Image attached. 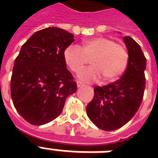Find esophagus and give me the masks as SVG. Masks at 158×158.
Returning <instances> with one entry per match:
<instances>
[{"label": "esophagus", "instance_id": "34e87169", "mask_svg": "<svg viewBox=\"0 0 158 158\" xmlns=\"http://www.w3.org/2000/svg\"><path fill=\"white\" fill-rule=\"evenodd\" d=\"M77 86H78V88H80L81 86H83V84L80 81H77Z\"/></svg>", "mask_w": 158, "mask_h": 158}]
</instances>
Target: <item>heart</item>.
I'll return each mask as SVG.
<instances>
[{"instance_id": "1", "label": "heart", "mask_w": 158, "mask_h": 158, "mask_svg": "<svg viewBox=\"0 0 158 158\" xmlns=\"http://www.w3.org/2000/svg\"><path fill=\"white\" fill-rule=\"evenodd\" d=\"M88 58H92V66L79 72V79L92 82L99 81L103 77L105 81L110 82L125 71L128 54L122 45L104 37L84 40L81 47L70 45L64 52V62L73 72L79 71L88 62Z\"/></svg>"}]
</instances>
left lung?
<instances>
[{"label": "left lung", "mask_w": 158, "mask_h": 158, "mask_svg": "<svg viewBox=\"0 0 158 158\" xmlns=\"http://www.w3.org/2000/svg\"><path fill=\"white\" fill-rule=\"evenodd\" d=\"M129 61L122 77L103 87L94 88V97L86 111L92 122L106 131L129 122L139 110L145 89L146 58L140 46L129 36L123 38Z\"/></svg>", "instance_id": "8db88e82"}]
</instances>
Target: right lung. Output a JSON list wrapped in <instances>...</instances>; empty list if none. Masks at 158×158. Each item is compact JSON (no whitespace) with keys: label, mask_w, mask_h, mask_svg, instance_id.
Returning <instances> with one entry per match:
<instances>
[{"label":"right lung","mask_w":158,"mask_h":158,"mask_svg":"<svg viewBox=\"0 0 158 158\" xmlns=\"http://www.w3.org/2000/svg\"><path fill=\"white\" fill-rule=\"evenodd\" d=\"M74 41L72 33L49 27L33 33L16 57L11 98L19 114L32 125L55 120L65 99L76 92L77 84L64 60L65 48Z\"/></svg>","instance_id":"right-lung-1"}]
</instances>
